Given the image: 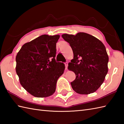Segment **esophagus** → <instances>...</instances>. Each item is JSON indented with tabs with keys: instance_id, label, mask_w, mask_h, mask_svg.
<instances>
[{
	"instance_id": "obj_1",
	"label": "esophagus",
	"mask_w": 124,
	"mask_h": 124,
	"mask_svg": "<svg viewBox=\"0 0 124 124\" xmlns=\"http://www.w3.org/2000/svg\"><path fill=\"white\" fill-rule=\"evenodd\" d=\"M65 65V69L66 70H67V67H68V62H66L64 63Z\"/></svg>"
}]
</instances>
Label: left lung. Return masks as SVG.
Listing matches in <instances>:
<instances>
[{
  "label": "left lung",
  "mask_w": 124,
  "mask_h": 124,
  "mask_svg": "<svg viewBox=\"0 0 124 124\" xmlns=\"http://www.w3.org/2000/svg\"><path fill=\"white\" fill-rule=\"evenodd\" d=\"M62 37L73 51L74 58L68 66L76 75L70 83L73 90L81 94L94 92L103 83L108 71L105 46L97 38L84 32L75 35L64 34Z\"/></svg>",
  "instance_id": "1"
}]
</instances>
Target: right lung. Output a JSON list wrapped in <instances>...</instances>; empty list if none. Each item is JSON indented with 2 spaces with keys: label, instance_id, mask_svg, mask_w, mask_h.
I'll use <instances>...</instances> for the list:
<instances>
[{
  "label": "right lung",
  "instance_id": "add662e5",
  "mask_svg": "<svg viewBox=\"0 0 124 124\" xmlns=\"http://www.w3.org/2000/svg\"><path fill=\"white\" fill-rule=\"evenodd\" d=\"M59 35H42L25 43L16 57V71L25 90L37 98L53 95L58 79L65 70L64 63L56 62Z\"/></svg>",
  "mask_w": 124,
  "mask_h": 124
}]
</instances>
